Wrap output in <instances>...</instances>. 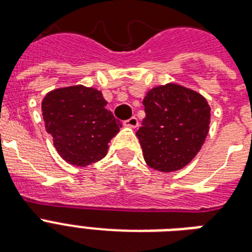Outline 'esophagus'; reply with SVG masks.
<instances>
[{
	"instance_id": "1",
	"label": "esophagus",
	"mask_w": 252,
	"mask_h": 252,
	"mask_svg": "<svg viewBox=\"0 0 252 252\" xmlns=\"http://www.w3.org/2000/svg\"><path fill=\"white\" fill-rule=\"evenodd\" d=\"M124 124H126V126H130V128H137V126H138V119L136 118V116H132L130 119L126 120V122H124Z\"/></svg>"
}]
</instances>
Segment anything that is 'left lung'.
Returning a JSON list of instances; mask_svg holds the SVG:
<instances>
[{"label": "left lung", "instance_id": "8db88e82", "mask_svg": "<svg viewBox=\"0 0 252 252\" xmlns=\"http://www.w3.org/2000/svg\"><path fill=\"white\" fill-rule=\"evenodd\" d=\"M145 119L136 132L144 159L154 170L178 171L201 149L211 123L203 95L176 84L148 91L142 100Z\"/></svg>", "mask_w": 252, "mask_h": 252}]
</instances>
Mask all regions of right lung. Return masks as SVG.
<instances>
[{
    "mask_svg": "<svg viewBox=\"0 0 252 252\" xmlns=\"http://www.w3.org/2000/svg\"><path fill=\"white\" fill-rule=\"evenodd\" d=\"M106 104L100 91L82 85L56 89L43 99L45 129L70 165L84 167L106 157L108 142L122 126Z\"/></svg>",
    "mask_w": 252,
    "mask_h": 252,
    "instance_id": "right-lung-1",
    "label": "right lung"
}]
</instances>
